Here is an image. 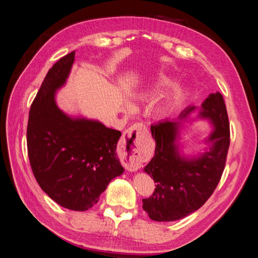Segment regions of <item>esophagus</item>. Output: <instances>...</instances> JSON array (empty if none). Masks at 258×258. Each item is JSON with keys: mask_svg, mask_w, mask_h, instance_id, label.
Masks as SVG:
<instances>
[{"mask_svg": "<svg viewBox=\"0 0 258 258\" xmlns=\"http://www.w3.org/2000/svg\"><path fill=\"white\" fill-rule=\"evenodd\" d=\"M147 131L145 124L143 123H136L131 126L129 129L124 131V134L121 137L120 144L123 150L129 152L130 160L124 162V166L129 170H138L141 167V157H140V146H141V141H140V135L145 134Z\"/></svg>", "mask_w": 258, "mask_h": 258, "instance_id": "obj_1", "label": "esophagus"}]
</instances>
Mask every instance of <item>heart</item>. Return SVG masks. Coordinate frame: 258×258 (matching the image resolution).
Returning a JSON list of instances; mask_svg holds the SVG:
<instances>
[{
  "instance_id": "1",
  "label": "heart",
  "mask_w": 258,
  "mask_h": 258,
  "mask_svg": "<svg viewBox=\"0 0 258 258\" xmlns=\"http://www.w3.org/2000/svg\"><path fill=\"white\" fill-rule=\"evenodd\" d=\"M172 83H173V81L171 80L169 76L160 75L159 77H157V80L155 81V83L153 85V89H154V91L165 90L169 87V86L172 85ZM179 96H181V90L176 88L165 101H163L162 104L160 105V111L166 112V111L170 110V108L176 103V101L179 98Z\"/></svg>"
}]
</instances>
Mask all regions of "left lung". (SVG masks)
<instances>
[{"instance_id": "8db88e82", "label": "left lung", "mask_w": 258, "mask_h": 258, "mask_svg": "<svg viewBox=\"0 0 258 258\" xmlns=\"http://www.w3.org/2000/svg\"><path fill=\"white\" fill-rule=\"evenodd\" d=\"M195 110L199 119L208 120L214 130L205 142L204 153L185 155L181 151L182 122ZM156 142L155 155L144 172L156 183L153 196L143 199V209L151 220L173 222L200 209L220 182L227 157L230 135L229 121L223 96L211 93L200 107L188 106L176 119L152 124Z\"/></svg>"}]
</instances>
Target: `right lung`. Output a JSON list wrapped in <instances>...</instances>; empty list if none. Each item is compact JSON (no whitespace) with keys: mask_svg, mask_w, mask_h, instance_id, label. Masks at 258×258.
<instances>
[{"mask_svg":"<svg viewBox=\"0 0 258 258\" xmlns=\"http://www.w3.org/2000/svg\"><path fill=\"white\" fill-rule=\"evenodd\" d=\"M75 51L49 70L29 113L30 165L41 188L58 205L86 211L99 201L113 178L123 172L117 157L121 132L83 116H70L56 102L74 63Z\"/></svg>","mask_w":258,"mask_h":258,"instance_id":"add662e5","label":"right lung"}]
</instances>
